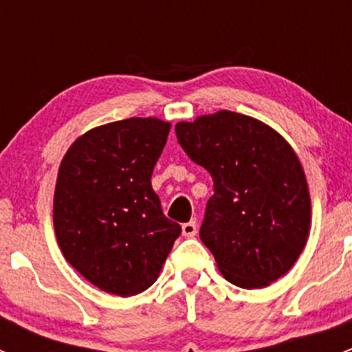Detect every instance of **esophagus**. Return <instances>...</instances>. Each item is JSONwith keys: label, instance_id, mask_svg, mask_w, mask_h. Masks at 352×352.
Listing matches in <instances>:
<instances>
[{"label": "esophagus", "instance_id": "34e87169", "mask_svg": "<svg viewBox=\"0 0 352 352\" xmlns=\"http://www.w3.org/2000/svg\"><path fill=\"white\" fill-rule=\"evenodd\" d=\"M182 233H184V236H194V235H196V233H197L196 219H192V221H189V223H184Z\"/></svg>", "mask_w": 352, "mask_h": 352}]
</instances>
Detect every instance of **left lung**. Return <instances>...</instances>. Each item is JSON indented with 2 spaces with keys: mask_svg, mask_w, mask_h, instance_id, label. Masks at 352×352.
<instances>
[{
  "mask_svg": "<svg viewBox=\"0 0 352 352\" xmlns=\"http://www.w3.org/2000/svg\"><path fill=\"white\" fill-rule=\"evenodd\" d=\"M175 134L212 177L199 236L221 274L245 289L285 276L307 243L311 211L289 144L261 120L230 110L179 122Z\"/></svg>",
  "mask_w": 352,
  "mask_h": 352,
  "instance_id": "obj_1",
  "label": "left lung"
}]
</instances>
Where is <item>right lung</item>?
<instances>
[{
	"label": "right lung",
	"mask_w": 352,
	"mask_h": 352,
	"mask_svg": "<svg viewBox=\"0 0 352 352\" xmlns=\"http://www.w3.org/2000/svg\"><path fill=\"white\" fill-rule=\"evenodd\" d=\"M168 131V122L151 117L105 124L74 141L59 166V247L85 279L117 296L153 285L182 233L151 187Z\"/></svg>",
	"instance_id": "1"
}]
</instances>
